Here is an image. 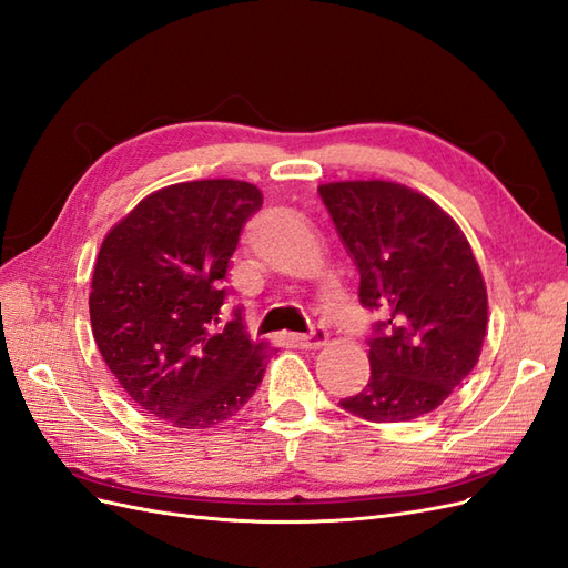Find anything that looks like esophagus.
Returning <instances> with one entry per match:
<instances>
[{"mask_svg":"<svg viewBox=\"0 0 568 568\" xmlns=\"http://www.w3.org/2000/svg\"><path fill=\"white\" fill-rule=\"evenodd\" d=\"M291 338H294V343L301 348H320L324 346L326 338H329V334H326L324 326H313L311 334H294Z\"/></svg>","mask_w":568,"mask_h":568,"instance_id":"esophagus-1","label":"esophagus"}]
</instances>
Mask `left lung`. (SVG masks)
Instances as JSON below:
<instances>
[{
  "label": "left lung",
  "mask_w": 568,
  "mask_h": 568,
  "mask_svg": "<svg viewBox=\"0 0 568 568\" xmlns=\"http://www.w3.org/2000/svg\"><path fill=\"white\" fill-rule=\"evenodd\" d=\"M320 196L359 272V303L384 315L367 338L369 382L341 407L376 424L428 415L471 374L486 338V284L467 236L405 184L329 182Z\"/></svg>",
  "instance_id": "8db88e82"
}]
</instances>
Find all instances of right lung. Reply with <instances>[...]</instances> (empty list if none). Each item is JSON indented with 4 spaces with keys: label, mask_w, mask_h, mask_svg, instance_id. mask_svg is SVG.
Instances as JSON below:
<instances>
[{
    "label": "right lung",
    "mask_w": 568,
    "mask_h": 568,
    "mask_svg": "<svg viewBox=\"0 0 568 568\" xmlns=\"http://www.w3.org/2000/svg\"><path fill=\"white\" fill-rule=\"evenodd\" d=\"M261 189L196 180L149 194L101 244L92 334L106 367L149 415L180 428L234 417L263 382L272 348L246 334L242 307L220 324L230 257Z\"/></svg>",
    "instance_id": "right-lung-1"
}]
</instances>
